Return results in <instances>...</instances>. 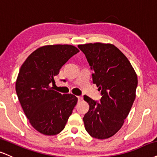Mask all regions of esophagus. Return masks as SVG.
<instances>
[{
    "mask_svg": "<svg viewBox=\"0 0 157 157\" xmlns=\"http://www.w3.org/2000/svg\"><path fill=\"white\" fill-rule=\"evenodd\" d=\"M77 98H78V100H79V101H82V100L83 99V97H81V96H80V97H77Z\"/></svg>",
    "mask_w": 157,
    "mask_h": 157,
    "instance_id": "esophagus-1",
    "label": "esophagus"
}]
</instances>
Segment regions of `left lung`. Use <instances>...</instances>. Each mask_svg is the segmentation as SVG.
Segmentation results:
<instances>
[{
	"label": "left lung",
	"mask_w": 157,
	"mask_h": 157,
	"mask_svg": "<svg viewBox=\"0 0 157 157\" xmlns=\"http://www.w3.org/2000/svg\"><path fill=\"white\" fill-rule=\"evenodd\" d=\"M89 63L93 82L101 91L100 103L84 96L89 110L83 118L91 137L107 139L118 132L129 115L136 97L137 76L129 60L112 44H79Z\"/></svg>",
	"instance_id": "1"
}]
</instances>
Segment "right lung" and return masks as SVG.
Returning <instances> with one entry per match:
<instances>
[{
    "label": "right lung",
    "instance_id": "obj_1",
    "mask_svg": "<svg viewBox=\"0 0 157 157\" xmlns=\"http://www.w3.org/2000/svg\"><path fill=\"white\" fill-rule=\"evenodd\" d=\"M79 51L73 45H46L33 51L20 68L15 85L18 99L30 124L43 135L60 133L77 102L75 95L58 93L51 85Z\"/></svg>",
    "mask_w": 157,
    "mask_h": 157
}]
</instances>
